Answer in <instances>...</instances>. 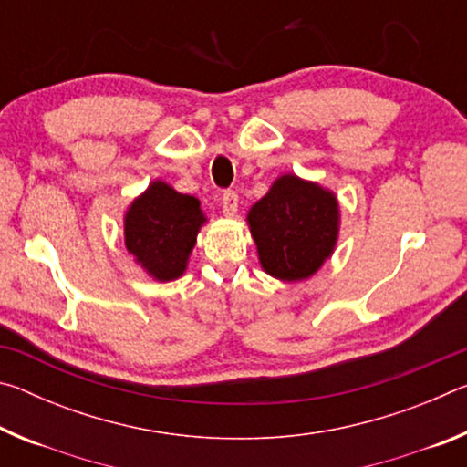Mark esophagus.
<instances>
[{
  "label": "esophagus",
  "mask_w": 467,
  "mask_h": 467,
  "mask_svg": "<svg viewBox=\"0 0 467 467\" xmlns=\"http://www.w3.org/2000/svg\"><path fill=\"white\" fill-rule=\"evenodd\" d=\"M236 210H239V195H236L234 192H226L223 195V212L224 216H234Z\"/></svg>",
  "instance_id": "obj_1"
}]
</instances>
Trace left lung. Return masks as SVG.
Wrapping results in <instances>:
<instances>
[{
	"label": "left lung",
	"instance_id": "left-lung-1",
	"mask_svg": "<svg viewBox=\"0 0 467 467\" xmlns=\"http://www.w3.org/2000/svg\"><path fill=\"white\" fill-rule=\"evenodd\" d=\"M247 226L265 274L282 282L309 280L336 251L337 195L317 181L284 172L251 205Z\"/></svg>",
	"mask_w": 467,
	"mask_h": 467
}]
</instances>
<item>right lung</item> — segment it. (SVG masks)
<instances>
[{
  "instance_id": "add662e5",
  "label": "right lung",
  "mask_w": 467,
  "mask_h": 467,
  "mask_svg": "<svg viewBox=\"0 0 467 467\" xmlns=\"http://www.w3.org/2000/svg\"><path fill=\"white\" fill-rule=\"evenodd\" d=\"M200 200L154 179L133 197L123 214L125 249L156 282H172L187 272L202 226L208 223Z\"/></svg>"
}]
</instances>
